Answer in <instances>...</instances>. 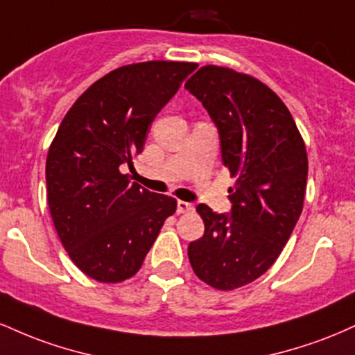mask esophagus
Returning a JSON list of instances; mask_svg holds the SVG:
<instances>
[{
    "instance_id": "34e87169",
    "label": "esophagus",
    "mask_w": 355,
    "mask_h": 355,
    "mask_svg": "<svg viewBox=\"0 0 355 355\" xmlns=\"http://www.w3.org/2000/svg\"><path fill=\"white\" fill-rule=\"evenodd\" d=\"M193 210H195L193 203L183 202V200L177 202V211H178V214H189V211H193Z\"/></svg>"
}]
</instances>
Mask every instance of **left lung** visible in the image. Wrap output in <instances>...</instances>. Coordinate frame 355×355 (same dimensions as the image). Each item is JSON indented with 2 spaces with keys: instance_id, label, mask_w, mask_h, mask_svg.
Masks as SVG:
<instances>
[{
  "instance_id": "obj_1",
  "label": "left lung",
  "mask_w": 355,
  "mask_h": 355,
  "mask_svg": "<svg viewBox=\"0 0 355 355\" xmlns=\"http://www.w3.org/2000/svg\"><path fill=\"white\" fill-rule=\"evenodd\" d=\"M218 130L222 162L235 177L230 214L200 203L202 239L189 260L200 280L234 291L266 274L302 214L307 152L284 101L254 76L207 64L185 83Z\"/></svg>"
}]
</instances>
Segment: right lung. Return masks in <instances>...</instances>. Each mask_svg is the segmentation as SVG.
Returning <instances> with one entry per match:
<instances>
[{"instance_id":"obj_1","label":"right lung","mask_w":355,"mask_h":355,"mask_svg":"<svg viewBox=\"0 0 355 355\" xmlns=\"http://www.w3.org/2000/svg\"><path fill=\"white\" fill-rule=\"evenodd\" d=\"M197 68L145 61L110 71L73 103L46 157L48 205L83 274L116 284L140 270L177 200L130 182L121 166L144 150L155 116Z\"/></svg>"}]
</instances>
